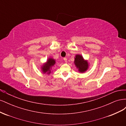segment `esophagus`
Here are the masks:
<instances>
[{
  "instance_id": "1",
  "label": "esophagus",
  "mask_w": 126,
  "mask_h": 126,
  "mask_svg": "<svg viewBox=\"0 0 126 126\" xmlns=\"http://www.w3.org/2000/svg\"><path fill=\"white\" fill-rule=\"evenodd\" d=\"M63 60H64V62L67 63V59L66 58V57H64V58H63Z\"/></svg>"
}]
</instances>
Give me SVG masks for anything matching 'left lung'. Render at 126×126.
<instances>
[{"instance_id": "1", "label": "left lung", "mask_w": 126, "mask_h": 126, "mask_svg": "<svg viewBox=\"0 0 126 126\" xmlns=\"http://www.w3.org/2000/svg\"><path fill=\"white\" fill-rule=\"evenodd\" d=\"M74 63L80 72H83L87 70L88 64L87 62L84 60L81 55H77L76 56Z\"/></svg>"}]
</instances>
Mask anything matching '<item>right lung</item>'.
Listing matches in <instances>:
<instances>
[{"label":"right lung","mask_w":126,"mask_h":126,"mask_svg":"<svg viewBox=\"0 0 126 126\" xmlns=\"http://www.w3.org/2000/svg\"><path fill=\"white\" fill-rule=\"evenodd\" d=\"M55 64V60L51 58H49L47 63H46L44 66L43 67V71L45 73V72H48V74L50 73V68L52 66H53Z\"/></svg>","instance_id":"1"}]
</instances>
